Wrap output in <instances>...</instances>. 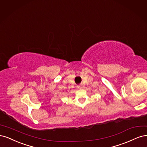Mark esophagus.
Instances as JSON below:
<instances>
[{"label":"esophagus","instance_id":"1","mask_svg":"<svg viewBox=\"0 0 147 147\" xmlns=\"http://www.w3.org/2000/svg\"><path fill=\"white\" fill-rule=\"evenodd\" d=\"M78 88H83V86H82V84L79 85V86H78Z\"/></svg>","mask_w":147,"mask_h":147}]
</instances>
